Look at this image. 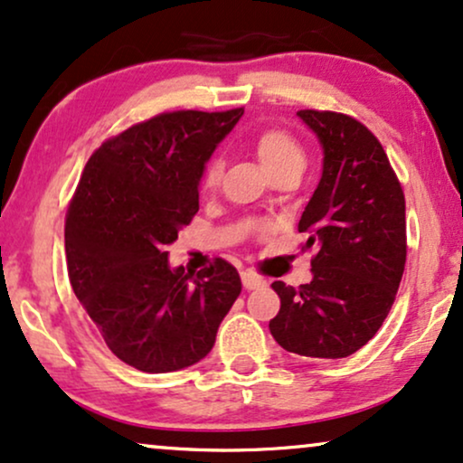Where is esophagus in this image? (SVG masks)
Returning <instances> with one entry per match:
<instances>
[{"label":"esophagus","instance_id":"34e87169","mask_svg":"<svg viewBox=\"0 0 463 463\" xmlns=\"http://www.w3.org/2000/svg\"><path fill=\"white\" fill-rule=\"evenodd\" d=\"M241 282H243L245 290H256V288H260V286H265V279H262L260 275H256L254 271H243Z\"/></svg>","mask_w":463,"mask_h":463}]
</instances>
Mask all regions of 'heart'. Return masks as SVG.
Returning a JSON list of instances; mask_svg holds the SVG:
<instances>
[{
  "mask_svg": "<svg viewBox=\"0 0 463 463\" xmlns=\"http://www.w3.org/2000/svg\"><path fill=\"white\" fill-rule=\"evenodd\" d=\"M254 154L271 177L286 171H303V166H306V151H303L301 143L284 130L260 132L254 138ZM222 171H224V166L220 160L209 162L207 171H204V185L215 188L222 179Z\"/></svg>",
  "mask_w": 463,
  "mask_h": 463,
  "instance_id": "obj_1",
  "label": "heart"
}]
</instances>
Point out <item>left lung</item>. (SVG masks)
<instances>
[{
    "label": "left lung",
    "instance_id": "left-lung-1",
    "mask_svg": "<svg viewBox=\"0 0 463 463\" xmlns=\"http://www.w3.org/2000/svg\"><path fill=\"white\" fill-rule=\"evenodd\" d=\"M323 147V175L299 220L316 248L312 282H273L269 323L288 353L344 359L376 335L406 265V201L389 157L365 126L331 110H299Z\"/></svg>",
    "mask_w": 463,
    "mask_h": 463
}]
</instances>
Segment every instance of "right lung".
Wrapping results in <instances>:
<instances>
[{
    "mask_svg": "<svg viewBox=\"0 0 463 463\" xmlns=\"http://www.w3.org/2000/svg\"><path fill=\"white\" fill-rule=\"evenodd\" d=\"M241 115L151 117L102 143L80 175L66 215L70 284L110 353L140 372L204 359L241 292L231 262L194 275L171 267L166 251L196 215L204 166Z\"/></svg>",
    "mask_w": 463,
    "mask_h": 463,
    "instance_id": "add662e5",
    "label": "right lung"
}]
</instances>
